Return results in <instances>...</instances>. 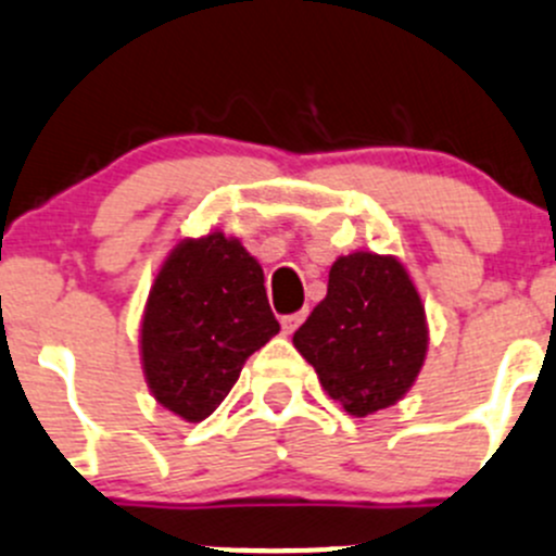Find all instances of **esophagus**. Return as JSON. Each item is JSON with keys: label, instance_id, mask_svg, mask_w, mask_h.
<instances>
[{"label": "esophagus", "instance_id": "esophagus-1", "mask_svg": "<svg viewBox=\"0 0 556 556\" xmlns=\"http://www.w3.org/2000/svg\"><path fill=\"white\" fill-rule=\"evenodd\" d=\"M306 315H309V312H306V309L293 312V315H285V317H282V331H285V333H293L295 328H299L301 323L306 320Z\"/></svg>", "mask_w": 556, "mask_h": 556}]
</instances>
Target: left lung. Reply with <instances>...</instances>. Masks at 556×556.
Listing matches in <instances>:
<instances>
[{
  "mask_svg": "<svg viewBox=\"0 0 556 556\" xmlns=\"http://www.w3.org/2000/svg\"><path fill=\"white\" fill-rule=\"evenodd\" d=\"M293 344L315 366L323 391L366 418L413 388L429 350L427 312L399 257L350 252L333 261L326 299Z\"/></svg>",
  "mask_w": 556,
  "mask_h": 556,
  "instance_id": "8db88e82",
  "label": "left lung"
}]
</instances>
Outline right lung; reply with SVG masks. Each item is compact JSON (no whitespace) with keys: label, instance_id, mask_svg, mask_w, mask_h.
<instances>
[{"label":"right lung","instance_id":"obj_1","mask_svg":"<svg viewBox=\"0 0 556 556\" xmlns=\"http://www.w3.org/2000/svg\"><path fill=\"white\" fill-rule=\"evenodd\" d=\"M279 323L263 268L223 230L181 239L149 290L141 320V364L152 396L198 424L219 407L255 350Z\"/></svg>","mask_w":556,"mask_h":556}]
</instances>
